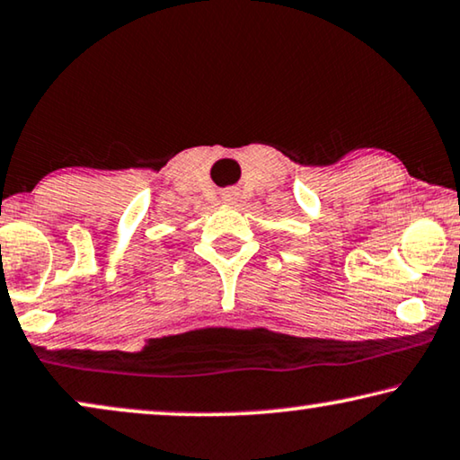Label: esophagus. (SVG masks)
<instances>
[{
  "instance_id": "esophagus-1",
  "label": "esophagus",
  "mask_w": 460,
  "mask_h": 460,
  "mask_svg": "<svg viewBox=\"0 0 460 460\" xmlns=\"http://www.w3.org/2000/svg\"><path fill=\"white\" fill-rule=\"evenodd\" d=\"M223 199H225V202H229V204H235L237 202V191L235 190L223 191Z\"/></svg>"
}]
</instances>
